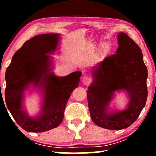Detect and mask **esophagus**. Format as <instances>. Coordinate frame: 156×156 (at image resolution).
<instances>
[{
	"label": "esophagus",
	"instance_id": "obj_1",
	"mask_svg": "<svg viewBox=\"0 0 156 156\" xmlns=\"http://www.w3.org/2000/svg\"><path fill=\"white\" fill-rule=\"evenodd\" d=\"M82 81H83V84H88L90 83L91 82V78L88 77V76H84V77L82 78Z\"/></svg>",
	"mask_w": 156,
	"mask_h": 156
}]
</instances>
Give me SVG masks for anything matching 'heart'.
<instances>
[{
  "mask_svg": "<svg viewBox=\"0 0 156 156\" xmlns=\"http://www.w3.org/2000/svg\"><path fill=\"white\" fill-rule=\"evenodd\" d=\"M111 49V44L108 42H104L100 44L99 49V54L100 56H105L107 54Z\"/></svg>",
  "mask_w": 156,
  "mask_h": 156,
  "instance_id": "heart-1",
  "label": "heart"
}]
</instances>
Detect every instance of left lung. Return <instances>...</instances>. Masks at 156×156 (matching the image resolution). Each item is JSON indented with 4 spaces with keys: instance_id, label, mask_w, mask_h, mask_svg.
<instances>
[{
    "instance_id": "left-lung-1",
    "label": "left lung",
    "mask_w": 156,
    "mask_h": 156,
    "mask_svg": "<svg viewBox=\"0 0 156 156\" xmlns=\"http://www.w3.org/2000/svg\"><path fill=\"white\" fill-rule=\"evenodd\" d=\"M115 54L93 67V78L87 91L91 120L100 127L120 130L132 125L145 106L147 98V68L139 46L125 33L118 35ZM125 91L129 102L123 110L109 105L115 91Z\"/></svg>"
}]
</instances>
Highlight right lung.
I'll use <instances>...</instances> for the list:
<instances>
[{
	"mask_svg": "<svg viewBox=\"0 0 156 156\" xmlns=\"http://www.w3.org/2000/svg\"><path fill=\"white\" fill-rule=\"evenodd\" d=\"M60 34L37 35L26 41L12 57L5 73V99L16 122L28 132H44L62 122L71 94L78 87L80 72L57 76L51 72L54 54L60 43ZM31 86L42 96L41 111L31 117L25 110L24 93Z\"/></svg>",
	"mask_w": 156,
	"mask_h": 156,
	"instance_id": "right-lung-1",
	"label": "right lung"
}]
</instances>
